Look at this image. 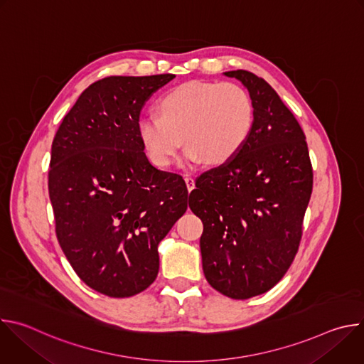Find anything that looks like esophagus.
I'll return each mask as SVG.
<instances>
[{"label": "esophagus", "instance_id": "34e87169", "mask_svg": "<svg viewBox=\"0 0 364 364\" xmlns=\"http://www.w3.org/2000/svg\"><path fill=\"white\" fill-rule=\"evenodd\" d=\"M184 181H186V184H187L188 191H191V190L194 188V180H193V177H191V176H186V177H184Z\"/></svg>", "mask_w": 364, "mask_h": 364}]
</instances>
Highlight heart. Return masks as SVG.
<instances>
[{
    "instance_id": "b5f03b06",
    "label": "heart",
    "mask_w": 364,
    "mask_h": 364,
    "mask_svg": "<svg viewBox=\"0 0 364 364\" xmlns=\"http://www.w3.org/2000/svg\"><path fill=\"white\" fill-rule=\"evenodd\" d=\"M159 114L144 115L138 135L157 167L171 166L184 145V163L222 166L246 144L255 118L250 95L232 82L193 80L166 92Z\"/></svg>"
}]
</instances>
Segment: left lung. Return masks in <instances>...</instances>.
<instances>
[{"instance_id": "left-lung-1", "label": "left lung", "mask_w": 364, "mask_h": 364, "mask_svg": "<svg viewBox=\"0 0 364 364\" xmlns=\"http://www.w3.org/2000/svg\"><path fill=\"white\" fill-rule=\"evenodd\" d=\"M225 76L240 80L252 97V132L236 157L196 180L188 205L203 222L207 282L247 299L275 287L294 261L313 167L305 135L272 86L247 70Z\"/></svg>"}]
</instances>
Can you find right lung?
I'll list each match as a JSON object with an SVG mask.
<instances>
[{"label": "right lung", "mask_w": 364, "mask_h": 364, "mask_svg": "<svg viewBox=\"0 0 364 364\" xmlns=\"http://www.w3.org/2000/svg\"><path fill=\"white\" fill-rule=\"evenodd\" d=\"M174 77L92 83L51 144L48 196L58 240L77 277L112 298L132 296L155 281L159 243L187 210L183 177L155 168L138 135L144 103Z\"/></svg>", "instance_id": "right-lung-1"}]
</instances>
